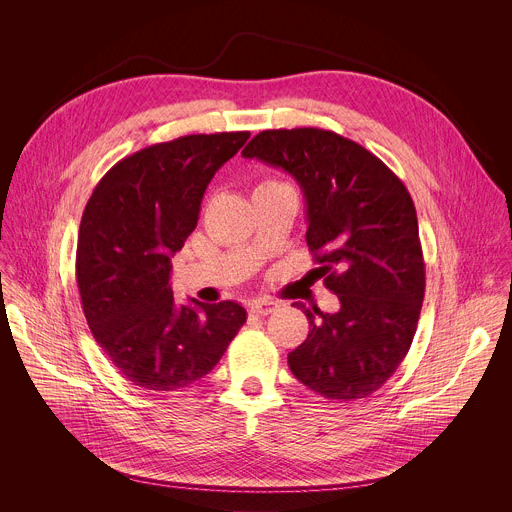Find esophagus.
Wrapping results in <instances>:
<instances>
[{
	"label": "esophagus",
	"instance_id": "esophagus-1",
	"mask_svg": "<svg viewBox=\"0 0 512 512\" xmlns=\"http://www.w3.org/2000/svg\"><path fill=\"white\" fill-rule=\"evenodd\" d=\"M277 310V304L275 302H269V300H261V302H253L249 306V312L255 314V316H269Z\"/></svg>",
	"mask_w": 512,
	"mask_h": 512
}]
</instances>
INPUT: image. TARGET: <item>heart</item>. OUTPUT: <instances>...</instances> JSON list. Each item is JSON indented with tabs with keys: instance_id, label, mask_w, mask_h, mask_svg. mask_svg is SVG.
Instances as JSON below:
<instances>
[{
	"instance_id": "obj_1",
	"label": "heart",
	"mask_w": 512,
	"mask_h": 512,
	"mask_svg": "<svg viewBox=\"0 0 512 512\" xmlns=\"http://www.w3.org/2000/svg\"><path fill=\"white\" fill-rule=\"evenodd\" d=\"M273 184H279V182H273V180H267L265 184H261V186H273Z\"/></svg>"
}]
</instances>
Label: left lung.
<instances>
[{
  "mask_svg": "<svg viewBox=\"0 0 512 512\" xmlns=\"http://www.w3.org/2000/svg\"><path fill=\"white\" fill-rule=\"evenodd\" d=\"M298 180L306 241L340 310L304 308L308 338L287 354L291 373L334 401L364 399L397 371L425 294L417 212L405 184L360 143L318 127L265 129L243 150Z\"/></svg>",
  "mask_w": 512,
  "mask_h": 512,
  "instance_id": "8db88e82",
  "label": "left lung"
}]
</instances>
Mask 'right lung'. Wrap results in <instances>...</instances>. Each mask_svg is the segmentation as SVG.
Wrapping results in <instances>:
<instances>
[{
  "label": "right lung",
  "mask_w": 512,
  "mask_h": 512,
  "mask_svg": "<svg viewBox=\"0 0 512 512\" xmlns=\"http://www.w3.org/2000/svg\"><path fill=\"white\" fill-rule=\"evenodd\" d=\"M249 131L196 133L143 148L95 186L79 231L77 283L87 324L133 385L178 391L208 375L247 322L235 302L178 306L170 271L196 229L214 172Z\"/></svg>",
  "instance_id": "right-lung-1"
}]
</instances>
